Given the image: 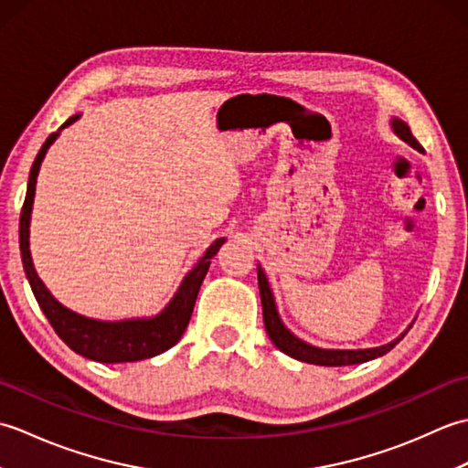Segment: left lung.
<instances>
[{
  "label": "left lung",
  "mask_w": 468,
  "mask_h": 468,
  "mask_svg": "<svg viewBox=\"0 0 468 468\" xmlns=\"http://www.w3.org/2000/svg\"><path fill=\"white\" fill-rule=\"evenodd\" d=\"M390 126H392V131H394L396 136L402 138L404 143H409L412 148H416V151L422 153V146L412 136L409 124L400 121V118H392ZM257 283H260V295H261V307H263V324H265V330H267V335H270V340L275 344L277 350H282L283 354L292 356V357H295V360L305 362V364L352 366V364L370 362V360H374V357H380L386 352H390L392 347L402 340L406 332H409L412 324H414L412 322L409 325V330L402 332L390 344H384V346H378V347H366V350H327V347H317V346H312V344L300 340V337L293 335L283 325L280 312H277L273 292L270 287V282H267L265 271L261 270V265H257Z\"/></svg>",
  "instance_id": "8db88e82"
}]
</instances>
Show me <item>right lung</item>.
<instances>
[{
    "label": "right lung",
    "mask_w": 468,
    "mask_h": 468,
    "mask_svg": "<svg viewBox=\"0 0 468 468\" xmlns=\"http://www.w3.org/2000/svg\"><path fill=\"white\" fill-rule=\"evenodd\" d=\"M80 116L82 114L69 116L68 121L59 126L58 133H52L46 138V143L39 148V153L32 165V171H29L26 201L22 207V215H19V251H22L24 271L29 285H32L37 305L42 307L44 315L48 317V322L52 324L56 334L62 337L66 346H69V350L88 357V360L102 364L146 360V357H154L166 352L168 347H173L181 340V335L185 334L188 325V320H191L197 295L208 271V265H211V260L217 255V251L221 250L225 237L211 243V247H208L201 260L197 261L193 270L185 275V280L178 285L173 300L166 303L161 314H156L153 317H131V320L106 322L76 314L59 303L56 297L49 293L44 282L37 277L32 261V253H29V221H32L37 173L48 148L56 143V138L66 126L74 124Z\"/></svg>",
    "instance_id": "obj_1"
}]
</instances>
